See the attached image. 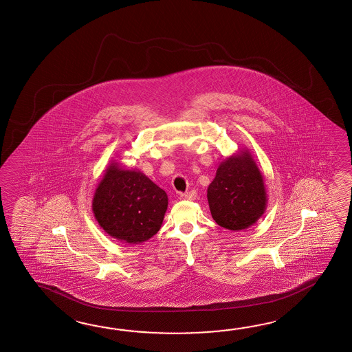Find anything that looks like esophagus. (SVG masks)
Returning <instances> with one entry per match:
<instances>
[{
	"label": "esophagus",
	"mask_w": 352,
	"mask_h": 352,
	"mask_svg": "<svg viewBox=\"0 0 352 352\" xmlns=\"http://www.w3.org/2000/svg\"><path fill=\"white\" fill-rule=\"evenodd\" d=\"M179 198L182 201H195V198H197V193H195V190H190V192H187V193H182L179 195Z\"/></svg>",
	"instance_id": "esophagus-1"
}]
</instances>
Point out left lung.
<instances>
[{"instance_id": "obj_1", "label": "left lung", "mask_w": 352, "mask_h": 352, "mask_svg": "<svg viewBox=\"0 0 352 352\" xmlns=\"http://www.w3.org/2000/svg\"><path fill=\"white\" fill-rule=\"evenodd\" d=\"M212 219L231 231L252 226L264 214L267 204L265 183L249 148L221 162L207 189Z\"/></svg>"}]
</instances>
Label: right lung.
<instances>
[{
    "instance_id": "add662e5",
    "label": "right lung",
    "mask_w": 352,
    "mask_h": 352,
    "mask_svg": "<svg viewBox=\"0 0 352 352\" xmlns=\"http://www.w3.org/2000/svg\"><path fill=\"white\" fill-rule=\"evenodd\" d=\"M168 195L138 169L115 160L102 175L92 201L94 219L106 234L130 245L145 243L163 225Z\"/></svg>"
}]
</instances>
